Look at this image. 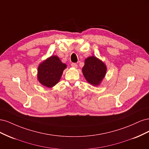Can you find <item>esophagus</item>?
<instances>
[{
	"label": "esophagus",
	"mask_w": 149,
	"mask_h": 149,
	"mask_svg": "<svg viewBox=\"0 0 149 149\" xmlns=\"http://www.w3.org/2000/svg\"><path fill=\"white\" fill-rule=\"evenodd\" d=\"M71 65V66H72V67L74 68H76L78 67V65L76 64V63H72Z\"/></svg>",
	"instance_id": "1"
}]
</instances>
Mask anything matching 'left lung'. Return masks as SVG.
<instances>
[{
	"instance_id": "obj_1",
	"label": "left lung",
	"mask_w": 149,
	"mask_h": 149,
	"mask_svg": "<svg viewBox=\"0 0 149 149\" xmlns=\"http://www.w3.org/2000/svg\"><path fill=\"white\" fill-rule=\"evenodd\" d=\"M107 67L101 60L96 56H89L84 61L82 68L83 74L87 81L94 86L101 83L106 74Z\"/></svg>"
}]
</instances>
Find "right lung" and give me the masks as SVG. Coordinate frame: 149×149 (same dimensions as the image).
Instances as JSON below:
<instances>
[{"label":"right lung","mask_w":149,"mask_h":149,"mask_svg":"<svg viewBox=\"0 0 149 149\" xmlns=\"http://www.w3.org/2000/svg\"><path fill=\"white\" fill-rule=\"evenodd\" d=\"M65 68L66 65L63 63L57 56L52 55L39 65L38 80L44 86L52 88L59 82Z\"/></svg>","instance_id":"obj_1"}]
</instances>
